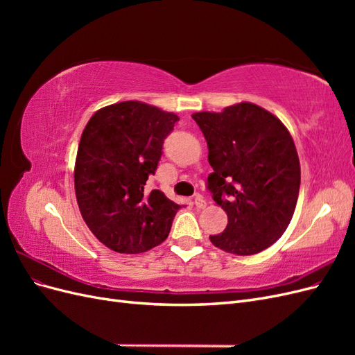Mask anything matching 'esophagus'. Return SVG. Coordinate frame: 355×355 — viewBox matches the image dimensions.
<instances>
[{
  "label": "esophagus",
  "mask_w": 355,
  "mask_h": 355,
  "mask_svg": "<svg viewBox=\"0 0 355 355\" xmlns=\"http://www.w3.org/2000/svg\"><path fill=\"white\" fill-rule=\"evenodd\" d=\"M194 206H196L197 209H204V207L207 206V202H206V200H204L202 196L197 194V196L194 197Z\"/></svg>",
  "instance_id": "esophagus-1"
}]
</instances>
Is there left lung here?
<instances>
[{
	"mask_svg": "<svg viewBox=\"0 0 355 355\" xmlns=\"http://www.w3.org/2000/svg\"><path fill=\"white\" fill-rule=\"evenodd\" d=\"M192 118L207 141V188L228 214L227 228L210 241L240 256L268 249L287 230L299 196L292 136L275 115L250 102Z\"/></svg>",
	"mask_w": 355,
	"mask_h": 355,
	"instance_id": "8db88e82",
	"label": "left lung"
}]
</instances>
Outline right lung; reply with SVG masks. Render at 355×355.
<instances>
[{
    "mask_svg": "<svg viewBox=\"0 0 355 355\" xmlns=\"http://www.w3.org/2000/svg\"><path fill=\"white\" fill-rule=\"evenodd\" d=\"M179 116L139 101L94 112L75 159V196L84 222L118 253H144L163 243L179 204L159 189L145 192Z\"/></svg>",
    "mask_w": 355,
    "mask_h": 355,
    "instance_id": "1",
    "label": "right lung"
}]
</instances>
